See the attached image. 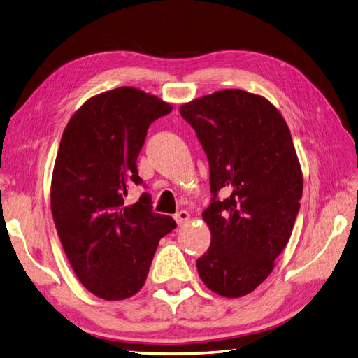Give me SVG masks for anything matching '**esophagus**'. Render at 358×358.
<instances>
[{
    "label": "esophagus",
    "instance_id": "34e87169",
    "mask_svg": "<svg viewBox=\"0 0 358 358\" xmlns=\"http://www.w3.org/2000/svg\"><path fill=\"white\" fill-rule=\"evenodd\" d=\"M173 219H176V222L178 225H185V224L189 222L190 215L186 212V210H180V212H177L176 216H173Z\"/></svg>",
    "mask_w": 358,
    "mask_h": 358
}]
</instances>
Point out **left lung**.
I'll return each mask as SVG.
<instances>
[{
    "mask_svg": "<svg viewBox=\"0 0 358 358\" xmlns=\"http://www.w3.org/2000/svg\"><path fill=\"white\" fill-rule=\"evenodd\" d=\"M180 115L210 168L203 217L212 242L198 273L217 295H248L272 272L299 212L302 173L289 127L268 99L239 89L198 98Z\"/></svg>",
    "mask_w": 358,
    "mask_h": 358,
    "instance_id": "obj_1",
    "label": "left lung"
}]
</instances>
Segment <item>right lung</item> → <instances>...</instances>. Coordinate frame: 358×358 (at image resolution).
Instances as JSON below:
<instances>
[{"label": "right lung", "instance_id": "add662e5", "mask_svg": "<svg viewBox=\"0 0 358 358\" xmlns=\"http://www.w3.org/2000/svg\"><path fill=\"white\" fill-rule=\"evenodd\" d=\"M172 107L134 87L87 99L63 131L51 181V212L66 257L83 286L107 301L136 295L159 241L177 227L152 212L151 195L124 196L142 185L137 157L150 125Z\"/></svg>", "mask_w": 358, "mask_h": 358}]
</instances>
